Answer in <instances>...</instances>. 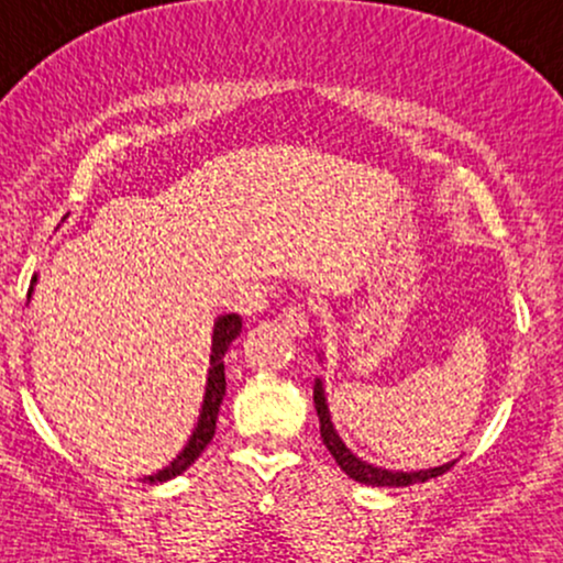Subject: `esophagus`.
Returning a JSON list of instances; mask_svg holds the SVG:
<instances>
[{"instance_id":"obj_1","label":"esophagus","mask_w":563,"mask_h":563,"mask_svg":"<svg viewBox=\"0 0 563 563\" xmlns=\"http://www.w3.org/2000/svg\"><path fill=\"white\" fill-rule=\"evenodd\" d=\"M280 320H283V325L288 328V333H290V335H299V339H301V335H307V331H309L307 314H303L299 307H288V309H283Z\"/></svg>"}]
</instances>
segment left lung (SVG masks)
<instances>
[{"label": "left lung", "mask_w": 563, "mask_h": 563, "mask_svg": "<svg viewBox=\"0 0 563 563\" xmlns=\"http://www.w3.org/2000/svg\"><path fill=\"white\" fill-rule=\"evenodd\" d=\"M314 410H318V418H320L322 444H325L328 452L335 457V463H339L341 471H346L349 479L360 484H371V487H410V484L416 482L434 479V476L444 474V471L455 466V461H450L444 463V466L423 468V471H389V468L373 466V463H367L360 455H354V452L344 444V439L339 437V431H335V426L331 421V410H328L325 384H322V378H314Z\"/></svg>", "instance_id": "left-lung-1"}]
</instances>
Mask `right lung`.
Here are the masks:
<instances>
[{
	"instance_id": "right-lung-1",
	"label": "right lung",
	"mask_w": 563,
	"mask_h": 563,
	"mask_svg": "<svg viewBox=\"0 0 563 563\" xmlns=\"http://www.w3.org/2000/svg\"><path fill=\"white\" fill-rule=\"evenodd\" d=\"M36 275L31 277V290H34ZM31 290H29V299H31ZM243 320L241 314H219L214 322V333H211V354H209V378H206V394H203V405H200V416L196 429H192L190 439L179 452L177 457L169 463L166 468H161L158 474L145 476L142 482L147 484H161V482H169L174 476H179L183 471H187L192 463L198 461L200 452L206 450V444L214 439L217 431V416H219V405L224 399V389H228V380H224V352H228L232 341L241 335Z\"/></svg>"
}]
</instances>
